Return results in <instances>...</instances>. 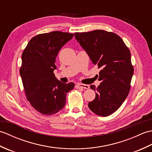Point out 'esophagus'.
Masks as SVG:
<instances>
[{"label": "esophagus", "instance_id": "obj_1", "mask_svg": "<svg viewBox=\"0 0 152 152\" xmlns=\"http://www.w3.org/2000/svg\"><path fill=\"white\" fill-rule=\"evenodd\" d=\"M76 88H83V89H89V86L87 84H82V83H77L75 86Z\"/></svg>", "mask_w": 152, "mask_h": 152}]
</instances>
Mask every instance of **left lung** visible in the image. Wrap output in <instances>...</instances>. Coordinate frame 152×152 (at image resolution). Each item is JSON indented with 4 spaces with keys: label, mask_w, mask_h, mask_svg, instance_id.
I'll list each match as a JSON object with an SVG mask.
<instances>
[{
    "label": "left lung",
    "mask_w": 152,
    "mask_h": 152,
    "mask_svg": "<svg viewBox=\"0 0 152 152\" xmlns=\"http://www.w3.org/2000/svg\"><path fill=\"white\" fill-rule=\"evenodd\" d=\"M74 37L93 64L101 69V83L97 88L90 86L96 95L88 103L89 108L100 116H108L120 107L129 93L134 72L130 51L118 35L110 32L95 30L76 33Z\"/></svg>",
    "instance_id": "1"
}]
</instances>
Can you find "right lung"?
<instances>
[{
    "mask_svg": "<svg viewBox=\"0 0 152 152\" xmlns=\"http://www.w3.org/2000/svg\"><path fill=\"white\" fill-rule=\"evenodd\" d=\"M73 34L53 31L37 35L28 42L22 53L20 76L28 101L43 115H52L65 105L66 93L74 83H63L53 73L56 57Z\"/></svg>",
    "mask_w": 152,
    "mask_h": 152,
    "instance_id": "add662e5",
    "label": "right lung"
}]
</instances>
